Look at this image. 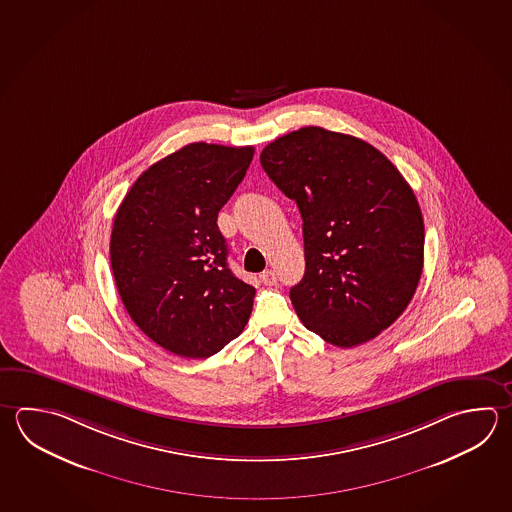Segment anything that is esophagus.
Segmentation results:
<instances>
[{"instance_id": "esophagus-1", "label": "esophagus", "mask_w": 512, "mask_h": 512, "mask_svg": "<svg viewBox=\"0 0 512 512\" xmlns=\"http://www.w3.org/2000/svg\"><path fill=\"white\" fill-rule=\"evenodd\" d=\"M261 279L266 286H273V284H277V275H275V271L273 270L262 271Z\"/></svg>"}]
</instances>
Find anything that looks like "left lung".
<instances>
[{
	"instance_id": "1",
	"label": "left lung",
	"mask_w": 512,
	"mask_h": 512,
	"mask_svg": "<svg viewBox=\"0 0 512 512\" xmlns=\"http://www.w3.org/2000/svg\"><path fill=\"white\" fill-rule=\"evenodd\" d=\"M261 164L299 206L306 271L290 290L304 326L353 348L395 322L424 268V219L395 164L353 135L304 126Z\"/></svg>"
}]
</instances>
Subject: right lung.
<instances>
[{"label":"right lung","instance_id":"right-lung-1","mask_svg":"<svg viewBox=\"0 0 512 512\" xmlns=\"http://www.w3.org/2000/svg\"><path fill=\"white\" fill-rule=\"evenodd\" d=\"M253 146L192 143L139 175L119 206L110 264L137 328L179 357L206 358L239 337L255 288L228 268L217 215Z\"/></svg>","mask_w":512,"mask_h":512}]
</instances>
